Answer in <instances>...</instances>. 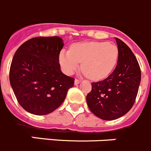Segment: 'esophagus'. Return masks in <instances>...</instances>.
<instances>
[{
	"instance_id": "34e87169",
	"label": "esophagus",
	"mask_w": 151,
	"mask_h": 151,
	"mask_svg": "<svg viewBox=\"0 0 151 151\" xmlns=\"http://www.w3.org/2000/svg\"><path fill=\"white\" fill-rule=\"evenodd\" d=\"M81 80H79V79H75V81H74V84L75 85H78L80 83H81Z\"/></svg>"
}]
</instances>
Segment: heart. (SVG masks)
Here are the masks:
<instances>
[{"instance_id": "b5f03b06", "label": "heart", "mask_w": 151, "mask_h": 151, "mask_svg": "<svg viewBox=\"0 0 151 151\" xmlns=\"http://www.w3.org/2000/svg\"><path fill=\"white\" fill-rule=\"evenodd\" d=\"M119 57L116 44L107 42H85L74 44L69 50H62L59 60L62 70L72 74L82 63V70L91 80L100 81L114 69Z\"/></svg>"}]
</instances>
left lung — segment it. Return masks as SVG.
Returning <instances> with one entry per match:
<instances>
[{
	"label": "left lung",
	"instance_id": "obj_1",
	"mask_svg": "<svg viewBox=\"0 0 151 151\" xmlns=\"http://www.w3.org/2000/svg\"><path fill=\"white\" fill-rule=\"evenodd\" d=\"M116 39L119 50L117 65L104 81L92 83V90L86 96L89 110L104 120L121 117L135 101L141 82V69L129 47Z\"/></svg>",
	"mask_w": 151,
	"mask_h": 151
}]
</instances>
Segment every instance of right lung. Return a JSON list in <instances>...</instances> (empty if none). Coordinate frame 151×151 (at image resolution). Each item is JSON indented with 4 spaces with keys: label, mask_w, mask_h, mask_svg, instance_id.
<instances>
[{
    "label": "right lung",
    "mask_w": 151,
    "mask_h": 151,
    "mask_svg": "<svg viewBox=\"0 0 151 151\" xmlns=\"http://www.w3.org/2000/svg\"><path fill=\"white\" fill-rule=\"evenodd\" d=\"M59 37H37L16 50L9 69V82L19 104L28 112L45 115L58 108L74 84L60 70L63 48Z\"/></svg>",
    "instance_id": "right-lung-1"
}]
</instances>
